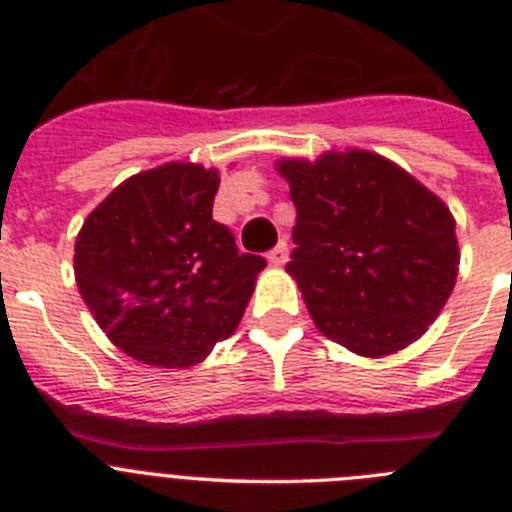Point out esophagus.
Here are the masks:
<instances>
[{"instance_id": "obj_1", "label": "esophagus", "mask_w": 512, "mask_h": 512, "mask_svg": "<svg viewBox=\"0 0 512 512\" xmlns=\"http://www.w3.org/2000/svg\"><path fill=\"white\" fill-rule=\"evenodd\" d=\"M267 260H270V265H275V267L285 265V262H288V245H285V242H278V247H275V250H270Z\"/></svg>"}]
</instances>
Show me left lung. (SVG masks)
I'll return each mask as SVG.
<instances>
[{"instance_id":"left-lung-1","label":"left lung","mask_w":512,"mask_h":512,"mask_svg":"<svg viewBox=\"0 0 512 512\" xmlns=\"http://www.w3.org/2000/svg\"><path fill=\"white\" fill-rule=\"evenodd\" d=\"M275 170L298 209L285 270L316 329L359 357H388L421 339L457 283L449 206L362 147L280 158Z\"/></svg>"}]
</instances>
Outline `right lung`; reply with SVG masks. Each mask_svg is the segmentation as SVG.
I'll use <instances>...</instances> for the list:
<instances>
[{"mask_svg": "<svg viewBox=\"0 0 512 512\" xmlns=\"http://www.w3.org/2000/svg\"><path fill=\"white\" fill-rule=\"evenodd\" d=\"M219 170L173 160L119 183L76 237L78 293L114 347L142 365L204 362L245 316L265 260L211 219Z\"/></svg>", "mask_w": 512, "mask_h": 512, "instance_id": "add662e5", "label": "right lung"}]
</instances>
